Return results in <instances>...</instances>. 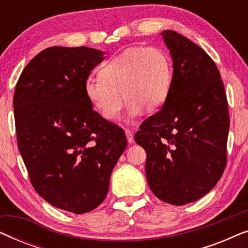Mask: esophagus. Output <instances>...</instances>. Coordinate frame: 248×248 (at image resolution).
Instances as JSON below:
<instances>
[{
  "mask_svg": "<svg viewBox=\"0 0 248 248\" xmlns=\"http://www.w3.org/2000/svg\"><path fill=\"white\" fill-rule=\"evenodd\" d=\"M125 135H126V139H127L128 143H133V142H134L133 133H132L130 130H125Z\"/></svg>",
  "mask_w": 248,
  "mask_h": 248,
  "instance_id": "esophagus-1",
  "label": "esophagus"
}]
</instances>
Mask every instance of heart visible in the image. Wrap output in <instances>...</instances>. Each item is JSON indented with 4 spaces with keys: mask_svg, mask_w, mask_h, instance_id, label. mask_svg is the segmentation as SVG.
I'll return each mask as SVG.
<instances>
[{
    "mask_svg": "<svg viewBox=\"0 0 248 248\" xmlns=\"http://www.w3.org/2000/svg\"><path fill=\"white\" fill-rule=\"evenodd\" d=\"M174 67L170 56L159 47H134L105 63L99 79H89L84 93L106 121L120 116L124 99L127 118L133 120L143 109L155 113L164 107L170 94Z\"/></svg>",
    "mask_w": 248,
    "mask_h": 248,
    "instance_id": "heart-1",
    "label": "heart"
}]
</instances>
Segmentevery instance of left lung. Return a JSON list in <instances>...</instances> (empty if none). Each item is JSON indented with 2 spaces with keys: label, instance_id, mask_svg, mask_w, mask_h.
<instances>
[{
  "label": "left lung",
  "instance_id": "obj_1",
  "mask_svg": "<svg viewBox=\"0 0 248 248\" xmlns=\"http://www.w3.org/2000/svg\"><path fill=\"white\" fill-rule=\"evenodd\" d=\"M174 77L167 103L140 125L134 140L147 152L149 187L174 205L215 187L227 165L228 103L211 57L181 33L165 30Z\"/></svg>",
  "mask_w": 248,
  "mask_h": 248
}]
</instances>
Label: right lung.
Returning <instances> with one entry per match:
<instances>
[{"label": "right lung", "instance_id": "add662e5", "mask_svg": "<svg viewBox=\"0 0 248 248\" xmlns=\"http://www.w3.org/2000/svg\"><path fill=\"white\" fill-rule=\"evenodd\" d=\"M104 52L54 46L22 71L13 97L16 140L35 191L77 213L106 198L111 171L126 148L124 131L93 109L84 93Z\"/></svg>", "mask_w": 248, "mask_h": 248}]
</instances>
